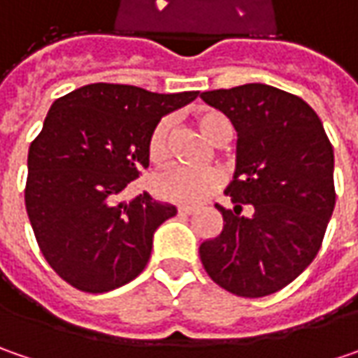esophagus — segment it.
<instances>
[{"mask_svg": "<svg viewBox=\"0 0 358 358\" xmlns=\"http://www.w3.org/2000/svg\"><path fill=\"white\" fill-rule=\"evenodd\" d=\"M177 213L181 215V217H189V215L195 213V207H179Z\"/></svg>", "mask_w": 358, "mask_h": 358, "instance_id": "1", "label": "esophagus"}]
</instances>
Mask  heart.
Returning <instances> with one entry per match:
<instances>
[{
	"label": "heart",
	"mask_w": 358,
	"mask_h": 358,
	"mask_svg": "<svg viewBox=\"0 0 358 358\" xmlns=\"http://www.w3.org/2000/svg\"><path fill=\"white\" fill-rule=\"evenodd\" d=\"M197 123L213 143H219L231 135V123L219 111H203L197 117ZM169 119H159L147 137V157L153 163H163L169 155ZM221 183L223 177L215 169H187L181 165H171L153 177L151 187L159 199L177 205H197L211 197Z\"/></svg>",
	"instance_id": "obj_1"
}]
</instances>
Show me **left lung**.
<instances>
[{"instance_id":"left-lung-1","label":"left lung","mask_w":358,"mask_h":358,"mask_svg":"<svg viewBox=\"0 0 358 358\" xmlns=\"http://www.w3.org/2000/svg\"><path fill=\"white\" fill-rule=\"evenodd\" d=\"M237 131V169L219 237L201 243L207 275L237 296L281 291L317 257L335 209V155L319 115L265 83L201 93ZM251 204L254 215H240Z\"/></svg>"}]
</instances>
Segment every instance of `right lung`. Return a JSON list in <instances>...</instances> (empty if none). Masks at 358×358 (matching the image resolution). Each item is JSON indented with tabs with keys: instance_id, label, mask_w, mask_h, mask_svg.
Returning a JSON list of instances; mask_svg holds the SVG:
<instances>
[{
	"instance_id": "obj_1",
	"label": "right lung",
	"mask_w": 358,
	"mask_h": 358,
	"mask_svg": "<svg viewBox=\"0 0 358 358\" xmlns=\"http://www.w3.org/2000/svg\"><path fill=\"white\" fill-rule=\"evenodd\" d=\"M197 95L91 83L51 105L29 145L25 209L41 253L63 281L107 293L143 271L155 229L177 209L147 193L129 203L117 197L149 167L153 125Z\"/></svg>"
}]
</instances>
